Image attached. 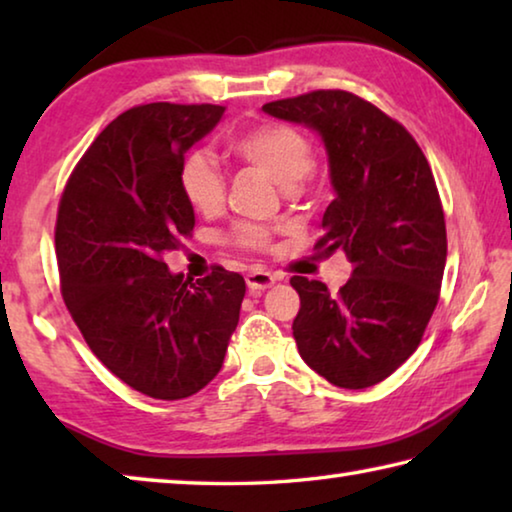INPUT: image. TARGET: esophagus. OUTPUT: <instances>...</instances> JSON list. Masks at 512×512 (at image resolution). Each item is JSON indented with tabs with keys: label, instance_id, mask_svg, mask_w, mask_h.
Masks as SVG:
<instances>
[{
	"label": "esophagus",
	"instance_id": "1",
	"mask_svg": "<svg viewBox=\"0 0 512 512\" xmlns=\"http://www.w3.org/2000/svg\"><path fill=\"white\" fill-rule=\"evenodd\" d=\"M275 282H277V277L273 273H268V271H253V273L246 275V284L253 293L271 289Z\"/></svg>",
	"mask_w": 512,
	"mask_h": 512
}]
</instances>
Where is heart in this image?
I'll use <instances>...</instances> for the list:
<instances>
[{
	"instance_id": "b5f03b06",
	"label": "heart",
	"mask_w": 512,
	"mask_h": 512,
	"mask_svg": "<svg viewBox=\"0 0 512 512\" xmlns=\"http://www.w3.org/2000/svg\"><path fill=\"white\" fill-rule=\"evenodd\" d=\"M230 151L250 167L264 171L282 189L298 187L314 167V153L307 137L287 124H264L239 135ZM180 189L198 214L214 216L225 205V178L205 151H194L180 164ZM232 239L244 248H266L271 235L262 225L241 223Z\"/></svg>"
}]
</instances>
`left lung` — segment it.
Here are the masks:
<instances>
[{
	"label": "left lung",
	"mask_w": 512,
	"mask_h": 512,
	"mask_svg": "<svg viewBox=\"0 0 512 512\" xmlns=\"http://www.w3.org/2000/svg\"><path fill=\"white\" fill-rule=\"evenodd\" d=\"M262 110L323 142L334 201L316 248L341 250L352 264L339 293L291 277L300 357L339 388L375 386L415 352L438 305L447 235L429 162L402 124L350 92L318 90Z\"/></svg>",
	"instance_id": "1"
}]
</instances>
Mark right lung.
Here are the masks:
<instances>
[{"instance_id":"add662e5","label":"right lung","mask_w":512,"mask_h":512,"mask_svg":"<svg viewBox=\"0 0 512 512\" xmlns=\"http://www.w3.org/2000/svg\"><path fill=\"white\" fill-rule=\"evenodd\" d=\"M223 112L210 103L126 110L85 151L60 198L56 259L69 314L103 366L155 400L210 384L239 323V273L216 266L194 282L164 264L196 223L180 164Z\"/></svg>"}]
</instances>
